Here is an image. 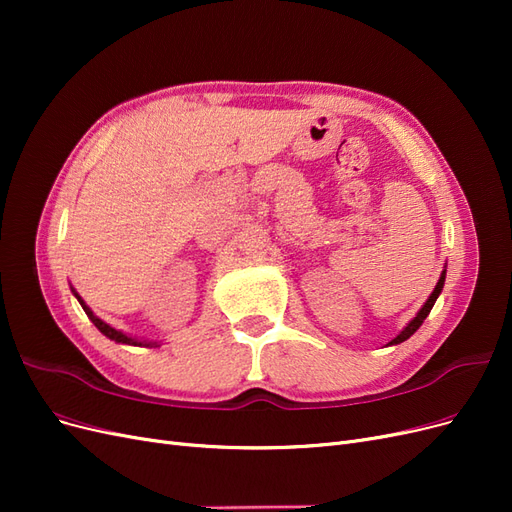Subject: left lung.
<instances>
[{
  "mask_svg": "<svg viewBox=\"0 0 512 512\" xmlns=\"http://www.w3.org/2000/svg\"><path fill=\"white\" fill-rule=\"evenodd\" d=\"M444 277H446V271L440 275V280H438V284H436V288H433V292H431V297L427 299V303L421 307V312H418L416 316H414V320H410V324L408 327L401 331L391 344H401V342H406V339L410 337V335H414V331L421 327L423 324V320L429 316V312H431V307H433V303H436V299H438V294L442 292V286H444Z\"/></svg>",
  "mask_w": 512,
  "mask_h": 512,
  "instance_id": "left-lung-1",
  "label": "left lung"
}]
</instances>
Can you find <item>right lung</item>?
Instances as JSON below:
<instances>
[{
    "instance_id": "obj_1",
    "label": "right lung",
    "mask_w": 512,
    "mask_h": 512,
    "mask_svg": "<svg viewBox=\"0 0 512 512\" xmlns=\"http://www.w3.org/2000/svg\"><path fill=\"white\" fill-rule=\"evenodd\" d=\"M74 292V290H72ZM76 294V292H74ZM76 299H79V303L83 305V309H85V314L89 316V320L91 322H94L96 324V327H98V331L100 333H104L108 339H113V342H119V344H130V346H145V348H153V346H156V344H151V342H138V339H132V337H128V335H123L121 331H117V329H113V327H108V324L106 322H102L94 312H91V309L81 301V297H79V294H76Z\"/></svg>"
}]
</instances>
